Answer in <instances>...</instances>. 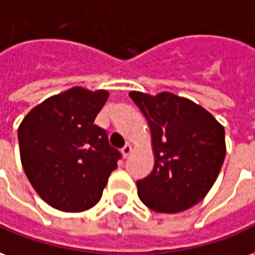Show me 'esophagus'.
<instances>
[{
    "label": "esophagus",
    "mask_w": 255,
    "mask_h": 255,
    "mask_svg": "<svg viewBox=\"0 0 255 255\" xmlns=\"http://www.w3.org/2000/svg\"><path fill=\"white\" fill-rule=\"evenodd\" d=\"M131 152H133V148H131L130 144H126V145L122 148V150H121V153H122V157H124V159H128V157L131 155Z\"/></svg>",
    "instance_id": "obj_1"
}]
</instances>
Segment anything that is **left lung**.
Listing matches in <instances>:
<instances>
[{
  "label": "left lung",
  "instance_id": "obj_1",
  "mask_svg": "<svg viewBox=\"0 0 255 255\" xmlns=\"http://www.w3.org/2000/svg\"><path fill=\"white\" fill-rule=\"evenodd\" d=\"M145 117L155 157L149 175L137 182L140 200L159 213H178L201 201L226 157V131L193 100L171 92L130 91Z\"/></svg>",
  "mask_w": 255,
  "mask_h": 255
}]
</instances>
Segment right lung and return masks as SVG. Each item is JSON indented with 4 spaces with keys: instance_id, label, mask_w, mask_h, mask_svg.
I'll list each match as a JSON object with an SVG mask.
<instances>
[{
    "instance_id": "right-lung-1",
    "label": "right lung",
    "mask_w": 255,
    "mask_h": 255,
    "mask_svg": "<svg viewBox=\"0 0 255 255\" xmlns=\"http://www.w3.org/2000/svg\"><path fill=\"white\" fill-rule=\"evenodd\" d=\"M109 99L106 89L73 87L35 106L18 126L24 172L44 202L84 212L99 202L120 152L94 121Z\"/></svg>"
}]
</instances>
